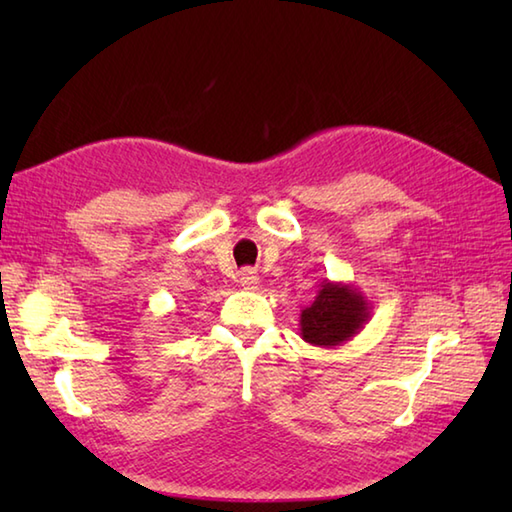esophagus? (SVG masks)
I'll return each instance as SVG.
<instances>
[{"label": "esophagus", "mask_w": 512, "mask_h": 512, "mask_svg": "<svg viewBox=\"0 0 512 512\" xmlns=\"http://www.w3.org/2000/svg\"><path fill=\"white\" fill-rule=\"evenodd\" d=\"M237 284L242 286L244 290H257V288H259V275H257V270L244 268L242 273L237 275Z\"/></svg>", "instance_id": "34e87169"}]
</instances>
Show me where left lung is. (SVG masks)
Returning <instances> with one entry per match:
<instances>
[{
    "label": "left lung",
    "mask_w": 512,
    "mask_h": 512,
    "mask_svg": "<svg viewBox=\"0 0 512 512\" xmlns=\"http://www.w3.org/2000/svg\"><path fill=\"white\" fill-rule=\"evenodd\" d=\"M372 317V306L361 290L343 281L325 279L317 297L301 310V339L317 347H336L350 341Z\"/></svg>",
    "instance_id": "left-lung-1"
}]
</instances>
